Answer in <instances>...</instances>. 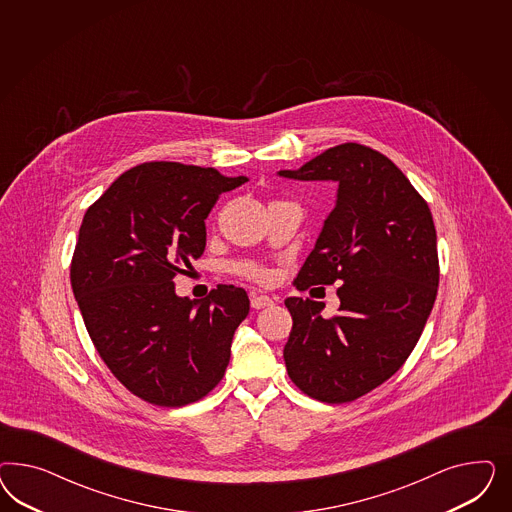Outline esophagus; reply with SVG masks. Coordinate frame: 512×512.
I'll return each mask as SVG.
<instances>
[{"instance_id": "34e87169", "label": "esophagus", "mask_w": 512, "mask_h": 512, "mask_svg": "<svg viewBox=\"0 0 512 512\" xmlns=\"http://www.w3.org/2000/svg\"><path fill=\"white\" fill-rule=\"evenodd\" d=\"M249 300H251V308L253 310H263V308H268V306L274 304V300L270 296L257 295V293H251Z\"/></svg>"}]
</instances>
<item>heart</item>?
I'll list each match as a JSON object with an SVG mask.
<instances>
[{"instance_id": "heart-1", "label": "heart", "mask_w": 512, "mask_h": 512, "mask_svg": "<svg viewBox=\"0 0 512 512\" xmlns=\"http://www.w3.org/2000/svg\"><path fill=\"white\" fill-rule=\"evenodd\" d=\"M229 268L238 276H244V278L253 279V281H261V283L270 281V278H272V272L268 268L253 263V261H236Z\"/></svg>"}]
</instances>
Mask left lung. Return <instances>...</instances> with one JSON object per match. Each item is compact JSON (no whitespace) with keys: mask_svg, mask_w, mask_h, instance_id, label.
<instances>
[{"mask_svg":"<svg viewBox=\"0 0 512 512\" xmlns=\"http://www.w3.org/2000/svg\"><path fill=\"white\" fill-rule=\"evenodd\" d=\"M279 176L338 182L336 208L295 285L306 291L341 283L340 313L323 317L321 302L287 298L293 330L283 358L291 381L310 398L353 402L402 368L434 308V217L387 155L357 142Z\"/></svg>","mask_w":512,"mask_h":512,"instance_id":"1","label":"left lung"}]
</instances>
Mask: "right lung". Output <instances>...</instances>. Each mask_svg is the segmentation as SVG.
Instances as JSON below:
<instances>
[{
    "instance_id": "right-lung-1",
    "label": "right lung",
    "mask_w": 512,
    "mask_h": 512,
    "mask_svg": "<svg viewBox=\"0 0 512 512\" xmlns=\"http://www.w3.org/2000/svg\"><path fill=\"white\" fill-rule=\"evenodd\" d=\"M248 182L216 169L148 161L125 171L86 210L71 287L93 345L131 394L161 407L199 402L223 379L244 289L201 302L174 293L206 246L204 219L221 193Z\"/></svg>"
}]
</instances>
